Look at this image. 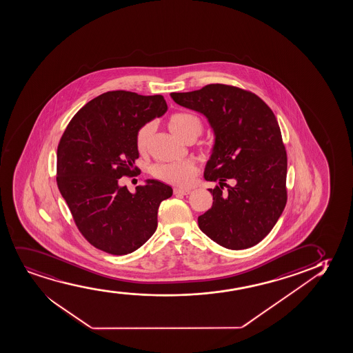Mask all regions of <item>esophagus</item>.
Returning a JSON list of instances; mask_svg holds the SVG:
<instances>
[{
    "label": "esophagus",
    "instance_id": "obj_1",
    "mask_svg": "<svg viewBox=\"0 0 353 353\" xmlns=\"http://www.w3.org/2000/svg\"><path fill=\"white\" fill-rule=\"evenodd\" d=\"M190 193H191V190H188V188H174V194L188 196Z\"/></svg>",
    "mask_w": 353,
    "mask_h": 353
}]
</instances>
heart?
Listing matches in <instances>:
<instances>
[{
  "instance_id": "b5f03b06",
  "label": "heart",
  "mask_w": 353,
  "mask_h": 353,
  "mask_svg": "<svg viewBox=\"0 0 353 353\" xmlns=\"http://www.w3.org/2000/svg\"><path fill=\"white\" fill-rule=\"evenodd\" d=\"M168 128L172 134L181 139L188 131H196L199 134L201 132V123L196 117L188 113H175L168 121ZM152 134V124L143 125L136 136V145L139 152H143L147 148L148 142ZM152 174L157 178L174 183L179 186H188L192 183L196 176V167L192 162H170V163H157L152 168Z\"/></svg>"
}]
</instances>
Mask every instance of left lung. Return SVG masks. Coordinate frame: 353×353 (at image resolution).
<instances>
[{"mask_svg": "<svg viewBox=\"0 0 353 353\" xmlns=\"http://www.w3.org/2000/svg\"><path fill=\"white\" fill-rule=\"evenodd\" d=\"M170 97L205 117L214 132L204 178L219 186L209 188L214 201L198 217L201 232L228 250L259 243L286 204L288 160L271 108L255 94L219 83ZM227 179L233 186L224 192Z\"/></svg>", "mask_w": 353, "mask_h": 353, "instance_id": "left-lung-1", "label": "left lung"}]
</instances>
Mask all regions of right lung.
Instances as JSON below:
<instances>
[{
  "mask_svg": "<svg viewBox=\"0 0 353 353\" xmlns=\"http://www.w3.org/2000/svg\"><path fill=\"white\" fill-rule=\"evenodd\" d=\"M167 110L162 95L108 92L76 113L59 141V192L81 234L99 250L129 254L157 230L159 206L172 196V188L147 179L131 193L119 179L139 173L137 132Z\"/></svg>",
  "mask_w": 353,
  "mask_h": 353,
  "instance_id": "add662e5",
  "label": "right lung"
}]
</instances>
